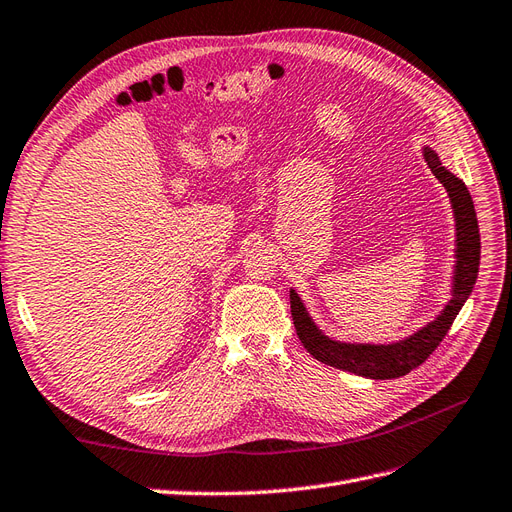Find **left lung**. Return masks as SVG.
<instances>
[{
	"label": "left lung",
	"mask_w": 512,
	"mask_h": 512,
	"mask_svg": "<svg viewBox=\"0 0 512 512\" xmlns=\"http://www.w3.org/2000/svg\"><path fill=\"white\" fill-rule=\"evenodd\" d=\"M425 160L431 168V173L444 185L448 198L453 203L455 211V226H457V262H455V277H453V299L448 301L444 312L429 322L418 333L406 337L404 342L389 344V346H371V344H342L335 339L322 335L316 324L305 312L299 294L290 290V312L294 320V329L301 339L305 350L324 365H331L344 371H352L356 376H365L371 380H393L406 376L414 367L423 365L429 354L440 346L444 335L451 329L453 320L457 318L459 309L468 301L472 288L478 277L480 265V235H478V220L472 196L459 177L442 166L436 151L425 147Z\"/></svg>",
	"instance_id": "1"
}]
</instances>
